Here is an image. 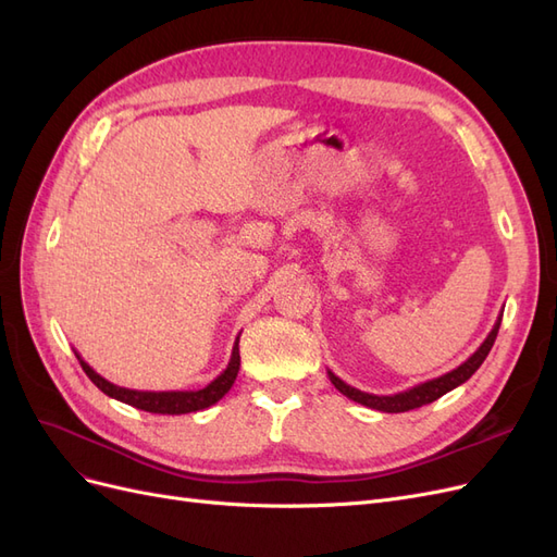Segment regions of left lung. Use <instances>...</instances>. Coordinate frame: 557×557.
<instances>
[{
	"label": "left lung",
	"instance_id": "1",
	"mask_svg": "<svg viewBox=\"0 0 557 557\" xmlns=\"http://www.w3.org/2000/svg\"><path fill=\"white\" fill-rule=\"evenodd\" d=\"M499 323H502V315L497 318V323L493 325L491 334L485 336L483 344L474 352H471V356L460 367H455L453 372H446L440 379L418 383V385L409 387V391H404V393L372 395V393H362V391H358V387L348 385L346 381H342L334 372H330V369H327V376H330L332 385L342 395H346L348 399L358 401V404H362V407H369V409H376V411H383V413H404V411H411V409H418V407H425V404L440 399L442 395L450 393L453 387H458V385H462L465 381L471 379V374L476 372V369L483 364V360L487 358V352H491V348H493V344L497 339Z\"/></svg>",
	"mask_w": 557,
	"mask_h": 557
}]
</instances>
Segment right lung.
<instances>
[{
  "mask_svg": "<svg viewBox=\"0 0 557 557\" xmlns=\"http://www.w3.org/2000/svg\"><path fill=\"white\" fill-rule=\"evenodd\" d=\"M76 352V350H74ZM76 358L83 367V372L88 374V379L102 391L104 395L129 404L134 409H141L148 413H166V416H181V413H193V411H201V409H209L218 399H223L225 393L232 387L234 379L239 374V336L237 342L232 346V358L225 367L223 374H218L209 385L199 387V391H132V387H123V385H115L111 381H107L104 376H99L95 369L83 360L78 352Z\"/></svg>",
  "mask_w": 557,
  "mask_h": 557,
  "instance_id": "right-lung-1",
  "label": "right lung"
}]
</instances>
